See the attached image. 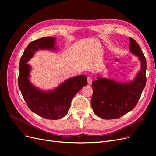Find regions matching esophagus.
I'll list each match as a JSON object with an SVG mask.
<instances>
[{
    "mask_svg": "<svg viewBox=\"0 0 156 156\" xmlns=\"http://www.w3.org/2000/svg\"><path fill=\"white\" fill-rule=\"evenodd\" d=\"M87 82H88V83L89 84V85H90L91 83H92V78L91 77H88L87 78Z\"/></svg>",
    "mask_w": 156,
    "mask_h": 156,
    "instance_id": "1",
    "label": "esophagus"
}]
</instances>
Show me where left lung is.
Here are the masks:
<instances>
[{"mask_svg": "<svg viewBox=\"0 0 156 156\" xmlns=\"http://www.w3.org/2000/svg\"><path fill=\"white\" fill-rule=\"evenodd\" d=\"M131 52L139 57L141 69L133 81L128 83L98 77L92 82V107L97 116L105 119L119 118L137 104L146 84V59L136 41L129 37Z\"/></svg>", "mask_w": 156, "mask_h": 156, "instance_id": "left-lung-1", "label": "left lung"}]
</instances>
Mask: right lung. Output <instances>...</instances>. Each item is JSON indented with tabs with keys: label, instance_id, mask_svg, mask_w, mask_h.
<instances>
[{
	"label": "right lung",
	"instance_id": "add662e5",
	"mask_svg": "<svg viewBox=\"0 0 156 156\" xmlns=\"http://www.w3.org/2000/svg\"><path fill=\"white\" fill-rule=\"evenodd\" d=\"M55 38L42 37L34 40L24 50L20 62L18 85L29 109L48 119H58L68 114L71 100L87 85V76L80 75L66 80L54 90L43 92L33 86L28 80L30 67L27 64L38 49L55 50Z\"/></svg>",
	"mask_w": 156,
	"mask_h": 156
}]
</instances>
